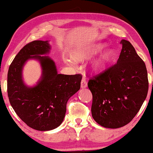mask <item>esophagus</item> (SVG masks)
<instances>
[{"label":"esophagus","mask_w":153,"mask_h":153,"mask_svg":"<svg viewBox=\"0 0 153 153\" xmlns=\"http://www.w3.org/2000/svg\"><path fill=\"white\" fill-rule=\"evenodd\" d=\"M87 81H86V79H85V77H83L82 80H81V87L82 88H85L87 87Z\"/></svg>","instance_id":"1"}]
</instances>
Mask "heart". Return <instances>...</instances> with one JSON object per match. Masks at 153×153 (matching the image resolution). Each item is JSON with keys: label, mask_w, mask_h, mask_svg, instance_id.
I'll list each match as a JSON object with an SVG mask.
<instances>
[{"label": "heart", "mask_w": 153, "mask_h": 153, "mask_svg": "<svg viewBox=\"0 0 153 153\" xmlns=\"http://www.w3.org/2000/svg\"><path fill=\"white\" fill-rule=\"evenodd\" d=\"M103 46H99L95 47V49H78L74 53V57L75 59L79 60H82L84 58H86L88 56L96 53L100 51L102 49ZM114 56V51L111 49H107L104 53L101 54V56L95 60L91 65V70L94 74H101L106 70L109 67L111 60Z\"/></svg>", "instance_id": "b5f03b06"}]
</instances>
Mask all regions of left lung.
Returning a JSON list of instances; mask_svg holds the SVG:
<instances>
[{
  "instance_id": "left-lung-1",
  "label": "left lung",
  "mask_w": 153,
  "mask_h": 153,
  "mask_svg": "<svg viewBox=\"0 0 153 153\" xmlns=\"http://www.w3.org/2000/svg\"><path fill=\"white\" fill-rule=\"evenodd\" d=\"M118 61L104 72L90 78L93 95L92 116L98 124L116 129L128 124L147 97L145 62L129 41L122 39Z\"/></svg>"
}]
</instances>
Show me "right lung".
Instances as JSON below:
<instances>
[{
  "label": "right lung",
  "mask_w": 153,
  "mask_h": 153,
  "mask_svg": "<svg viewBox=\"0 0 153 153\" xmlns=\"http://www.w3.org/2000/svg\"><path fill=\"white\" fill-rule=\"evenodd\" d=\"M48 41L35 40L25 45L15 56L7 73V95L17 116L31 128L49 131L61 124L68 100L80 89L82 75L58 74L49 56ZM29 59L41 62L43 73L37 85L28 87L22 79V67Z\"/></svg>",
  "instance_id": "add662e5"
}]
</instances>
